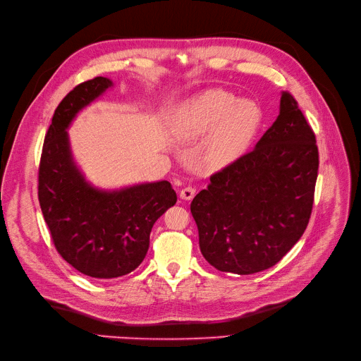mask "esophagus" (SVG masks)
<instances>
[{
    "label": "esophagus",
    "instance_id": "obj_1",
    "mask_svg": "<svg viewBox=\"0 0 361 361\" xmlns=\"http://www.w3.org/2000/svg\"><path fill=\"white\" fill-rule=\"evenodd\" d=\"M194 195H195V188L194 186H186V188H183V190L180 191V198L186 200V201L192 200Z\"/></svg>",
    "mask_w": 361,
    "mask_h": 361
}]
</instances>
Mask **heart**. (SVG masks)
I'll return each instance as SVG.
<instances>
[{"label":"heart","instance_id":"1","mask_svg":"<svg viewBox=\"0 0 361 361\" xmlns=\"http://www.w3.org/2000/svg\"><path fill=\"white\" fill-rule=\"evenodd\" d=\"M262 120L263 111L257 102L223 90H209L179 107L173 132L182 141H195L210 135L202 159L210 169H220L243 156Z\"/></svg>","mask_w":361,"mask_h":361}]
</instances>
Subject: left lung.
Wrapping results in <instances>:
<instances>
[{
  "mask_svg": "<svg viewBox=\"0 0 361 361\" xmlns=\"http://www.w3.org/2000/svg\"><path fill=\"white\" fill-rule=\"evenodd\" d=\"M317 170L314 132L285 91L278 118L257 145L212 175L191 202L204 259L236 274L281 262L310 220Z\"/></svg>",
  "mask_w": 361,
  "mask_h": 361,
  "instance_id": "left-lung-1",
  "label": "left lung"
}]
</instances>
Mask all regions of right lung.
I'll return each instance as SVG.
<instances>
[{
    "instance_id": "obj_1",
    "label": "right lung",
    "mask_w": 361,
    "mask_h": 361,
    "mask_svg": "<svg viewBox=\"0 0 361 361\" xmlns=\"http://www.w3.org/2000/svg\"><path fill=\"white\" fill-rule=\"evenodd\" d=\"M113 82L94 78L68 92L54 111L42 147L38 198L51 238L63 259L97 279L123 276L138 267L157 219L178 201L167 180L104 191L78 169L67 128Z\"/></svg>"
}]
</instances>
